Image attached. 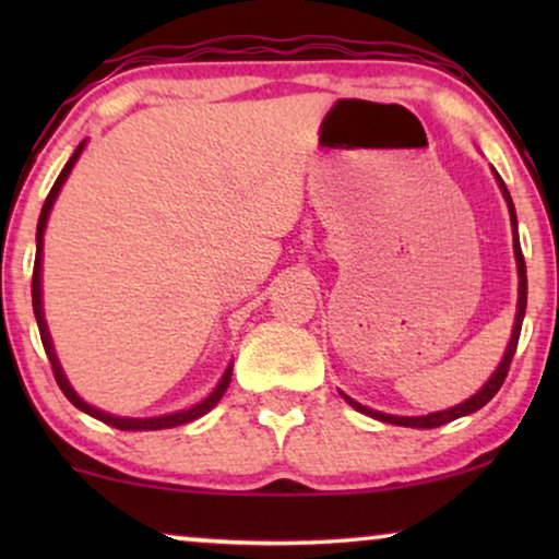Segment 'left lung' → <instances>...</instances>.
Segmentation results:
<instances>
[{"label":"left lung","mask_w":559,"mask_h":559,"mask_svg":"<svg viewBox=\"0 0 559 559\" xmlns=\"http://www.w3.org/2000/svg\"><path fill=\"white\" fill-rule=\"evenodd\" d=\"M496 180H499V186L503 190V198H507L509 203V216H511V228H514V254H516V270H519V302H516V323H514V331H511V341H509V348L507 354H503L499 369L493 371V377L486 381V386L480 389L478 394H473L471 400H465L463 404H457L453 409H445V412H432V415H425V417H396V415H384V412H373L369 407H364V404H358L350 400V396L343 394V400H346L350 407L364 412V415H371L381 419V423H389V425H400V427H417V430H430V427H440L445 423H453L457 417H465V415H473V412L484 407L496 396L499 392L503 379H507L509 373V366H511V358L516 354V343H519V333H522V320H524V310H526V264H524V254H522V247H519V234H516V211H514V203H511V195L507 186H503L501 175L496 173Z\"/></svg>","instance_id":"1"}]
</instances>
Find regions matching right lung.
Instances as JSON below:
<instances>
[{
  "instance_id": "add662e5",
  "label": "right lung",
  "mask_w": 559,
  "mask_h": 559,
  "mask_svg": "<svg viewBox=\"0 0 559 559\" xmlns=\"http://www.w3.org/2000/svg\"><path fill=\"white\" fill-rule=\"evenodd\" d=\"M83 144H86V142H81L79 147H75V152L71 155V159H68L63 170H60L58 180H56V186L50 188V193H48V198H45V203H43L40 221H37V251H35V270H33V310H35V318H37V328H40V341H43V346H45V354H48V358H50L52 373H56V381H58L60 392H63V394L68 396V402L75 404V407H79L81 412H86V415L96 417V419H102V423L111 425V427H117V430H140V432H142V430H167V427H178V425L193 423V419L203 417L205 412H211L213 407H216L221 396H224V392L228 389V381H231V366H228L226 373H224V379L218 381V386L213 389L211 396H205V400H203L201 404H195V407H190V409H186V412H175V415H163V417L129 419V417H114V415H106V412L96 409V407H91V404L83 402L81 396L73 392V386L68 384L66 373H63V369H60V364H58V358H56V350H52L48 325H45V318H43V293H40L43 231H45V224H48V213H50V209H52V203H56V198H58V193H60V188H63V182H66V178H68V173L73 170V165H75V159H79V155H81Z\"/></svg>"
}]
</instances>
